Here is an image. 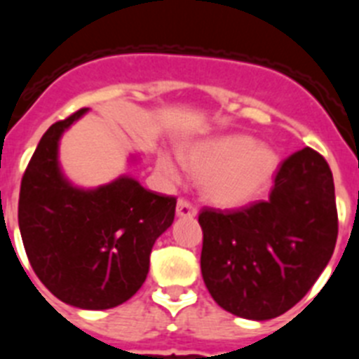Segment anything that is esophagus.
Returning a JSON list of instances; mask_svg holds the SVG:
<instances>
[{"mask_svg": "<svg viewBox=\"0 0 359 359\" xmlns=\"http://www.w3.org/2000/svg\"><path fill=\"white\" fill-rule=\"evenodd\" d=\"M176 214L180 215V217H194L196 214H198V210H196V207L192 205L190 201H187V199L180 198L177 199V205H176Z\"/></svg>", "mask_w": 359, "mask_h": 359, "instance_id": "obj_1", "label": "esophagus"}]
</instances>
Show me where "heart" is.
I'll return each mask as SVG.
<instances>
[{"mask_svg": "<svg viewBox=\"0 0 359 359\" xmlns=\"http://www.w3.org/2000/svg\"><path fill=\"white\" fill-rule=\"evenodd\" d=\"M183 163L203 177V192L219 207H241L266 189L275 170L277 154L271 147L257 144L252 136L226 135L199 142L185 149ZM158 169L167 177L177 176L170 158H158Z\"/></svg>", "mask_w": 359, "mask_h": 359, "instance_id": "b5f03b06", "label": "heart"}]
</instances>
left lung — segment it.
<instances>
[{"label": "left lung", "mask_w": 359, "mask_h": 359, "mask_svg": "<svg viewBox=\"0 0 359 359\" xmlns=\"http://www.w3.org/2000/svg\"><path fill=\"white\" fill-rule=\"evenodd\" d=\"M201 273L231 315L269 320L300 302L334 252V182L306 147L280 165L269 199L233 212L203 208Z\"/></svg>", "instance_id": "obj_1"}]
</instances>
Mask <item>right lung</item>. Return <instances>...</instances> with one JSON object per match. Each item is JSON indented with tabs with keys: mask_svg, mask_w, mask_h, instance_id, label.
<instances>
[{
	"mask_svg": "<svg viewBox=\"0 0 359 359\" xmlns=\"http://www.w3.org/2000/svg\"><path fill=\"white\" fill-rule=\"evenodd\" d=\"M88 109L55 122L37 145L19 192V230L32 268L59 300L111 309L140 290L149 255L172 224L176 198L131 176L97 189L75 187L59 165V142Z\"/></svg>",
	"mask_w": 359,
	"mask_h": 359,
	"instance_id": "add662e5",
	"label": "right lung"
}]
</instances>
